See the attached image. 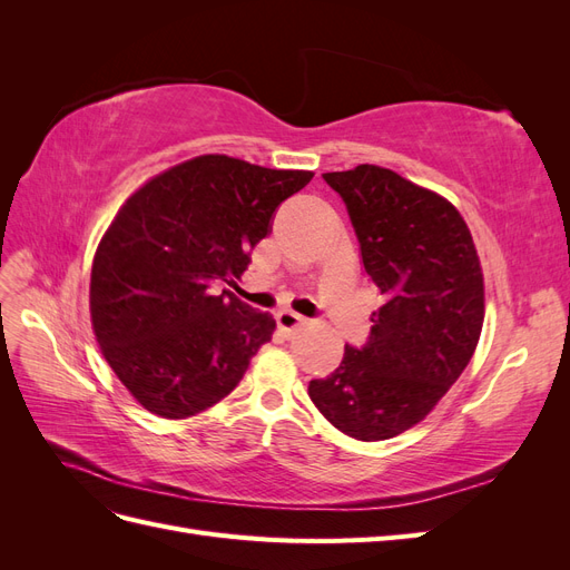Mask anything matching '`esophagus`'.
Masks as SVG:
<instances>
[{"label": "esophagus", "instance_id": "34e87169", "mask_svg": "<svg viewBox=\"0 0 570 570\" xmlns=\"http://www.w3.org/2000/svg\"><path fill=\"white\" fill-rule=\"evenodd\" d=\"M275 323L283 333H295L297 327L304 325V316H299L297 312H292V308H281L278 314H275Z\"/></svg>", "mask_w": 570, "mask_h": 570}]
</instances>
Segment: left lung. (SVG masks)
<instances>
[{"label": "left lung", "instance_id": "left-lung-1", "mask_svg": "<svg viewBox=\"0 0 570 570\" xmlns=\"http://www.w3.org/2000/svg\"><path fill=\"white\" fill-rule=\"evenodd\" d=\"M342 197L364 268L381 289L368 340L308 396L344 435L375 442L423 421L469 366L485 318L473 237L444 197L361 164L323 174Z\"/></svg>", "mask_w": 570, "mask_h": 570}]
</instances>
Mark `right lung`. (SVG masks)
Wrapping results in <instances>:
<instances>
[{"label": "right lung", "mask_w": 570, "mask_h": 570, "mask_svg": "<svg viewBox=\"0 0 570 570\" xmlns=\"http://www.w3.org/2000/svg\"><path fill=\"white\" fill-rule=\"evenodd\" d=\"M314 178L206 154L151 178L120 206L92 264L101 354L130 394L187 419L230 394L275 331L233 285L278 206Z\"/></svg>", "instance_id": "add662e5"}]
</instances>
